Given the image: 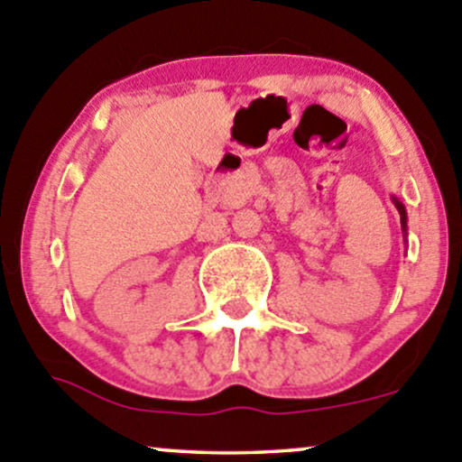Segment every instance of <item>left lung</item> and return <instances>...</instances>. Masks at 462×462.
I'll return each instance as SVG.
<instances>
[{
  "mask_svg": "<svg viewBox=\"0 0 462 462\" xmlns=\"http://www.w3.org/2000/svg\"><path fill=\"white\" fill-rule=\"evenodd\" d=\"M393 203H395L397 211H399V216H402V231H403V226H406V207H403L402 203H399V200L395 199V196H393Z\"/></svg>",
  "mask_w": 462,
  "mask_h": 462,
  "instance_id": "left-lung-1",
  "label": "left lung"
}]
</instances>
